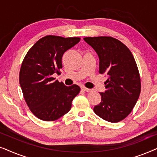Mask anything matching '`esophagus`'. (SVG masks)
Returning <instances> with one entry per match:
<instances>
[{
    "label": "esophagus",
    "mask_w": 157,
    "mask_h": 157,
    "mask_svg": "<svg viewBox=\"0 0 157 157\" xmlns=\"http://www.w3.org/2000/svg\"><path fill=\"white\" fill-rule=\"evenodd\" d=\"M81 89H82L83 91H86V92H91V91H92V89H88V88H86L85 86H81Z\"/></svg>",
    "instance_id": "esophagus-1"
}]
</instances>
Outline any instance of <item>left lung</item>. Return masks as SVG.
<instances>
[{"mask_svg":"<svg viewBox=\"0 0 157 157\" xmlns=\"http://www.w3.org/2000/svg\"><path fill=\"white\" fill-rule=\"evenodd\" d=\"M99 59V73L108 76L101 101L94 108L96 115L109 122H119L132 112L141 92V79L129 49L109 36L86 37Z\"/></svg>","mask_w":157,"mask_h":157,"instance_id":"left-lung-1","label":"left lung"}]
</instances>
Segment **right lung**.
Here are the masks:
<instances>
[{
    "instance_id": "1",
    "label": "right lung",
    "mask_w": 157,
    "mask_h": 157,
    "mask_svg": "<svg viewBox=\"0 0 157 157\" xmlns=\"http://www.w3.org/2000/svg\"><path fill=\"white\" fill-rule=\"evenodd\" d=\"M80 38L46 36L28 51L19 74L23 96L31 112L43 121H55L68 113L81 91L78 85L66 86L53 75L62 68V56Z\"/></svg>"
}]
</instances>
